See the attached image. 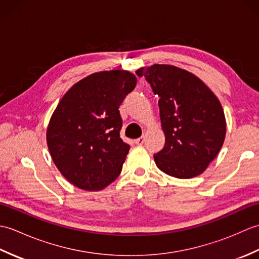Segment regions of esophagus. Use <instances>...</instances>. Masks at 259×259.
<instances>
[{
  "label": "esophagus",
  "mask_w": 259,
  "mask_h": 259,
  "mask_svg": "<svg viewBox=\"0 0 259 259\" xmlns=\"http://www.w3.org/2000/svg\"><path fill=\"white\" fill-rule=\"evenodd\" d=\"M145 141H146V138L145 137H140V138H138V139H136L135 140V144L136 145H138V146H142L145 144Z\"/></svg>",
  "instance_id": "obj_1"
}]
</instances>
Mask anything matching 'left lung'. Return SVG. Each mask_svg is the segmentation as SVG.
<instances>
[{
  "label": "left lung",
  "mask_w": 259,
  "mask_h": 259,
  "mask_svg": "<svg viewBox=\"0 0 259 259\" xmlns=\"http://www.w3.org/2000/svg\"><path fill=\"white\" fill-rule=\"evenodd\" d=\"M159 99L166 142L153 155L157 167L176 178H192L205 171L226 136L224 110L212 91L188 71L168 64L137 70Z\"/></svg>",
  "instance_id": "1"
}]
</instances>
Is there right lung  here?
<instances>
[{"mask_svg": "<svg viewBox=\"0 0 259 259\" xmlns=\"http://www.w3.org/2000/svg\"><path fill=\"white\" fill-rule=\"evenodd\" d=\"M137 84L124 70L101 71L70 88L47 130L53 162L69 183L93 191L117 179L130 146L120 138L119 107Z\"/></svg>", "mask_w": 259, "mask_h": 259, "instance_id": "obj_1", "label": "right lung"}]
</instances>
